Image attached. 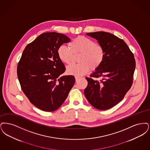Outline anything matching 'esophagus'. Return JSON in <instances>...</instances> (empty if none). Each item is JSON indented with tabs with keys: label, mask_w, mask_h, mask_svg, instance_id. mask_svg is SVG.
Returning <instances> with one entry per match:
<instances>
[{
	"label": "esophagus",
	"mask_w": 150,
	"mask_h": 150,
	"mask_svg": "<svg viewBox=\"0 0 150 150\" xmlns=\"http://www.w3.org/2000/svg\"><path fill=\"white\" fill-rule=\"evenodd\" d=\"M75 79H76V81L77 82V81H78V79H79V78L78 77H75Z\"/></svg>",
	"instance_id": "obj_1"
}]
</instances>
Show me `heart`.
Masks as SVG:
<instances>
[{
    "label": "heart",
    "mask_w": 150,
    "mask_h": 150,
    "mask_svg": "<svg viewBox=\"0 0 150 150\" xmlns=\"http://www.w3.org/2000/svg\"><path fill=\"white\" fill-rule=\"evenodd\" d=\"M68 46L61 45L57 53L62 62L68 64L72 60L73 54H79L78 64H71L67 67V74L81 77L90 71H95L102 64L105 57L103 47L88 38L79 36L72 40Z\"/></svg>",
    "instance_id": "1"
}]
</instances>
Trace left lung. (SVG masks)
I'll use <instances>...</instances> for the list:
<instances>
[{"instance_id": "obj_1", "label": "left lung", "mask_w": 150, "mask_h": 150, "mask_svg": "<svg viewBox=\"0 0 150 150\" xmlns=\"http://www.w3.org/2000/svg\"><path fill=\"white\" fill-rule=\"evenodd\" d=\"M98 40L105 52L101 66L86 77L88 82L84 90L85 96L96 109L103 110L117 104L129 90L136 68L133 54L124 40L110 33L103 31L87 33ZM92 77L99 78L98 81Z\"/></svg>"}]
</instances>
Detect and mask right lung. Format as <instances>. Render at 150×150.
I'll list each match as a JSON object with an SVG mask.
<instances>
[{
	"mask_svg": "<svg viewBox=\"0 0 150 150\" xmlns=\"http://www.w3.org/2000/svg\"><path fill=\"white\" fill-rule=\"evenodd\" d=\"M70 41L62 33H44L23 52L17 66L18 78L30 101L41 110H57L75 83L73 76H62L65 66L57 53L59 46Z\"/></svg>",
	"mask_w": 150,
	"mask_h": 150,
	"instance_id": "obj_1",
	"label": "right lung"
}]
</instances>
